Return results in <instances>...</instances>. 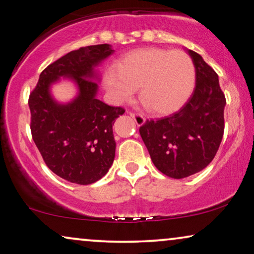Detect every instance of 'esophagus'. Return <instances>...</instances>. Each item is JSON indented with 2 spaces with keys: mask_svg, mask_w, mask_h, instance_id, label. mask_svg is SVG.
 <instances>
[{
  "mask_svg": "<svg viewBox=\"0 0 254 254\" xmlns=\"http://www.w3.org/2000/svg\"><path fill=\"white\" fill-rule=\"evenodd\" d=\"M129 115H130L131 118L134 119L136 125H138V126H141V125H143V124L145 123V118L142 115H139V113H137V112H130Z\"/></svg>",
  "mask_w": 254,
  "mask_h": 254,
  "instance_id": "1",
  "label": "esophagus"
}]
</instances>
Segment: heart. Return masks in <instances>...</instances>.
<instances>
[{"label": "heart", "mask_w": 254, "mask_h": 254, "mask_svg": "<svg viewBox=\"0 0 254 254\" xmlns=\"http://www.w3.org/2000/svg\"><path fill=\"white\" fill-rule=\"evenodd\" d=\"M117 72L105 75V87L117 103L138 97L150 112L168 115L179 110L192 91L194 65L181 50L143 49L127 56Z\"/></svg>", "instance_id": "1"}]
</instances>
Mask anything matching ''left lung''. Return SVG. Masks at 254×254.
<instances>
[{"mask_svg":"<svg viewBox=\"0 0 254 254\" xmlns=\"http://www.w3.org/2000/svg\"><path fill=\"white\" fill-rule=\"evenodd\" d=\"M196 69V87L179 111L139 127L152 163L165 175L183 179L204 170L215 157L225 130L226 97L214 69L188 50Z\"/></svg>","mask_w":254,"mask_h":254,"instance_id":"obj_1","label":"left lung"}]
</instances>
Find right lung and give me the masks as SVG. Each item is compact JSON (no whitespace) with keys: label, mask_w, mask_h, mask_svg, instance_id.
<instances>
[{"label":"right lung","mask_w":254,"mask_h":254,"mask_svg":"<svg viewBox=\"0 0 254 254\" xmlns=\"http://www.w3.org/2000/svg\"><path fill=\"white\" fill-rule=\"evenodd\" d=\"M113 51L105 43L66 54L43 69L29 94L33 141L49 170L76 185L98 181L115 160L112 125L125 110L97 100L94 81L95 67ZM61 76L73 79L79 90L67 105L57 103L50 94V86Z\"/></svg>","instance_id":"right-lung-1"}]
</instances>
